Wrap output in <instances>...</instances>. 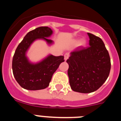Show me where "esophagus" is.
<instances>
[{
  "label": "esophagus",
  "instance_id": "esophagus-1",
  "mask_svg": "<svg viewBox=\"0 0 121 121\" xmlns=\"http://www.w3.org/2000/svg\"><path fill=\"white\" fill-rule=\"evenodd\" d=\"M69 56H70V55H69L68 53H65V55H64V59H65V60H67L68 59V57H69Z\"/></svg>",
  "mask_w": 121,
  "mask_h": 121
}]
</instances>
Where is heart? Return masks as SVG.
Masks as SVG:
<instances>
[{
    "label": "heart",
    "instance_id": "heart-1",
    "mask_svg": "<svg viewBox=\"0 0 121 121\" xmlns=\"http://www.w3.org/2000/svg\"><path fill=\"white\" fill-rule=\"evenodd\" d=\"M78 42V41H76V42ZM85 44V40H83V39H82V40H80V42H79V45H80L84 46Z\"/></svg>",
    "mask_w": 121,
    "mask_h": 121
}]
</instances>
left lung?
Returning <instances> with one entry per match:
<instances>
[{
  "label": "left lung",
  "instance_id": "obj_1",
  "mask_svg": "<svg viewBox=\"0 0 121 121\" xmlns=\"http://www.w3.org/2000/svg\"><path fill=\"white\" fill-rule=\"evenodd\" d=\"M89 47L78 48L70 53L67 62L71 88L76 92L89 93L96 91L108 78L110 57L100 37L91 33Z\"/></svg>",
  "mask_w": 121,
  "mask_h": 121
}]
</instances>
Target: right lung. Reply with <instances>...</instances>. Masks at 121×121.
Listing matches in <instances>:
<instances>
[{"instance_id":"right-lung-1","label":"right lung","mask_w":121,"mask_h":121,"mask_svg":"<svg viewBox=\"0 0 121 121\" xmlns=\"http://www.w3.org/2000/svg\"><path fill=\"white\" fill-rule=\"evenodd\" d=\"M53 30L48 26H40L28 32L19 43L14 54L12 68L14 76L18 84L24 89L38 90L48 86L54 73L64 62L63 56H54L50 54L39 62L29 61L26 54L34 41L42 39L48 45L53 41L48 37Z\"/></svg>"}]
</instances>
